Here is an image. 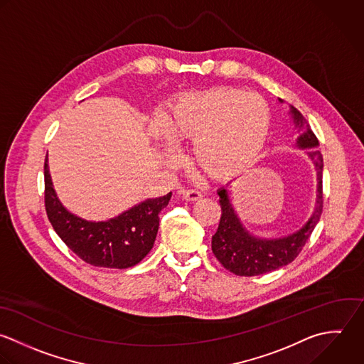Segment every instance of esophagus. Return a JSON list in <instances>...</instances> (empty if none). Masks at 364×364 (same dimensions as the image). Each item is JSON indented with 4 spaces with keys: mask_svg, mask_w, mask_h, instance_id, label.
Instances as JSON below:
<instances>
[{
    "mask_svg": "<svg viewBox=\"0 0 364 364\" xmlns=\"http://www.w3.org/2000/svg\"><path fill=\"white\" fill-rule=\"evenodd\" d=\"M181 196H183V198L187 200V201H198V200L203 198V194H201L198 190H191V188L183 190V191H181Z\"/></svg>",
    "mask_w": 364,
    "mask_h": 364,
    "instance_id": "esophagus-1",
    "label": "esophagus"
}]
</instances>
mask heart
Returning <instances> with one entry per match:
<instances>
[{"mask_svg":"<svg viewBox=\"0 0 364 364\" xmlns=\"http://www.w3.org/2000/svg\"><path fill=\"white\" fill-rule=\"evenodd\" d=\"M271 129L267 102L235 87L180 97L168 109L164 133L173 146H194L196 167L213 180L232 178L258 160Z\"/></svg>","mask_w":364,"mask_h":364,"instance_id":"1","label":"heart"}]
</instances>
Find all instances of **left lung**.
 I'll return each instance as SVG.
<instances>
[{
	"label": "left lung",
	"instance_id": "8db88e82",
	"mask_svg": "<svg viewBox=\"0 0 364 364\" xmlns=\"http://www.w3.org/2000/svg\"><path fill=\"white\" fill-rule=\"evenodd\" d=\"M291 114L294 117L295 126L302 130L301 136L296 140V146L301 149H309L308 154L312 159L316 177H318V198L312 217L309 221L295 234L267 240L258 238L248 232L238 218L230 197L228 190H218L220 205H221V218L217 232L213 235L211 248L215 258L220 264L230 272L240 277H257L267 272L279 269L291 264L302 251L311 234L314 232L322 210H323V190H322V177H323V157L322 153L315 149L319 146V140L315 133L306 124L305 119L298 109L291 106Z\"/></svg>",
	"mask_w": 364,
	"mask_h": 364
}]
</instances>
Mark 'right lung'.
I'll use <instances>...</instances> for the list:
<instances>
[{
    "label": "right lung",
    "mask_w": 364,
    "mask_h": 364,
    "mask_svg": "<svg viewBox=\"0 0 364 364\" xmlns=\"http://www.w3.org/2000/svg\"><path fill=\"white\" fill-rule=\"evenodd\" d=\"M45 210L59 238L82 261L93 267L124 269L139 264L153 248L159 231V214L171 193L149 198L107 221H86L69 213L52 186L48 159L43 164Z\"/></svg>",
    "instance_id": "1"
}]
</instances>
